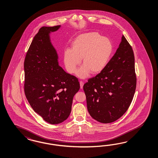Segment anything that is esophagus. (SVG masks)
Masks as SVG:
<instances>
[{
    "mask_svg": "<svg viewBox=\"0 0 158 158\" xmlns=\"http://www.w3.org/2000/svg\"><path fill=\"white\" fill-rule=\"evenodd\" d=\"M80 86H81V89H83V85H84V83L82 81H80Z\"/></svg>",
    "mask_w": 158,
    "mask_h": 158,
    "instance_id": "esophagus-1",
    "label": "esophagus"
}]
</instances>
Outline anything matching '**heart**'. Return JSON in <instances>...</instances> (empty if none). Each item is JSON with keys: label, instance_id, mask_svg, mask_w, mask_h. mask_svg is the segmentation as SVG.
I'll use <instances>...</instances> for the list:
<instances>
[{"label": "heart", "instance_id": "heart-1", "mask_svg": "<svg viewBox=\"0 0 158 158\" xmlns=\"http://www.w3.org/2000/svg\"><path fill=\"white\" fill-rule=\"evenodd\" d=\"M113 49L111 41L98 33L81 34L72 43V49H67L64 52L65 68L68 73H74L82 59L83 65L77 72L78 77L85 78L90 73L98 74L106 67Z\"/></svg>", "mask_w": 158, "mask_h": 158}]
</instances>
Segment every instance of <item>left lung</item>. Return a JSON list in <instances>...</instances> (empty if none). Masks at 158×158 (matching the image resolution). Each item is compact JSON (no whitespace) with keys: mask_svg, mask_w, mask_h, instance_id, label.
I'll return each mask as SVG.
<instances>
[{"mask_svg":"<svg viewBox=\"0 0 158 158\" xmlns=\"http://www.w3.org/2000/svg\"><path fill=\"white\" fill-rule=\"evenodd\" d=\"M136 80L132 48L123 35L106 67L83 85L90 115L104 124L122 117L132 101Z\"/></svg>","mask_w":158,"mask_h":158,"instance_id":"obj_1","label":"left lung"}]
</instances>
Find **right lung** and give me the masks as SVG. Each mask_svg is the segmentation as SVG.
<instances>
[{"mask_svg":"<svg viewBox=\"0 0 158 158\" xmlns=\"http://www.w3.org/2000/svg\"><path fill=\"white\" fill-rule=\"evenodd\" d=\"M60 27L40 28L24 61L26 97L34 111L51 124L67 119L73 96L80 89L77 78L59 65L58 56L51 42L49 33Z\"/></svg>","mask_w":158,"mask_h":158,"instance_id":"obj_1","label":"right lung"}]
</instances>
